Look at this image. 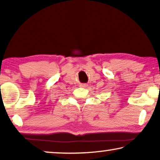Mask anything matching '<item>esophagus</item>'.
<instances>
[{"instance_id": "obj_1", "label": "esophagus", "mask_w": 160, "mask_h": 160, "mask_svg": "<svg viewBox=\"0 0 160 160\" xmlns=\"http://www.w3.org/2000/svg\"><path fill=\"white\" fill-rule=\"evenodd\" d=\"M81 87H82V88H86V87H88V85H87V84H82V85H81Z\"/></svg>"}]
</instances>
